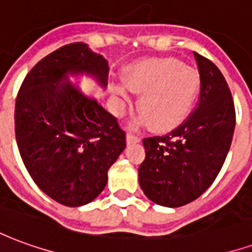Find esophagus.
<instances>
[{
	"instance_id": "1",
	"label": "esophagus",
	"mask_w": 252,
	"mask_h": 252,
	"mask_svg": "<svg viewBox=\"0 0 252 252\" xmlns=\"http://www.w3.org/2000/svg\"><path fill=\"white\" fill-rule=\"evenodd\" d=\"M126 144H133V143H139L140 142V139L135 135H132V133H126Z\"/></svg>"
}]
</instances>
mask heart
<instances>
[{
    "label": "heart",
    "mask_w": 252,
    "mask_h": 252,
    "mask_svg": "<svg viewBox=\"0 0 252 252\" xmlns=\"http://www.w3.org/2000/svg\"><path fill=\"white\" fill-rule=\"evenodd\" d=\"M126 85L112 83L110 99L116 116H123L132 104V91L140 95L143 110L131 121L137 129L153 124L155 131H171L182 124L193 109L201 89V77L193 67L174 58H154L123 72Z\"/></svg>",
    "instance_id": "heart-1"
}]
</instances>
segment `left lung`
Masks as SVG:
<instances>
[{"instance_id": "1", "label": "left lung", "mask_w": 252, "mask_h": 252, "mask_svg": "<svg viewBox=\"0 0 252 252\" xmlns=\"http://www.w3.org/2000/svg\"><path fill=\"white\" fill-rule=\"evenodd\" d=\"M201 77L198 104L188 120L164 136L143 140L146 159L139 184L148 200L178 208L198 198L216 180L235 131V106L221 71L194 52Z\"/></svg>"}]
</instances>
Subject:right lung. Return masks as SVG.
I'll return each mask as SVG.
<instances>
[{"instance_id": "obj_1", "label": "right lung", "mask_w": 252, "mask_h": 252, "mask_svg": "<svg viewBox=\"0 0 252 252\" xmlns=\"http://www.w3.org/2000/svg\"><path fill=\"white\" fill-rule=\"evenodd\" d=\"M82 75L105 90L108 61L85 43L62 47L28 72L14 108L24 166L36 185L66 206L97 198L126 148V132L115 117L72 83Z\"/></svg>"}]
</instances>
